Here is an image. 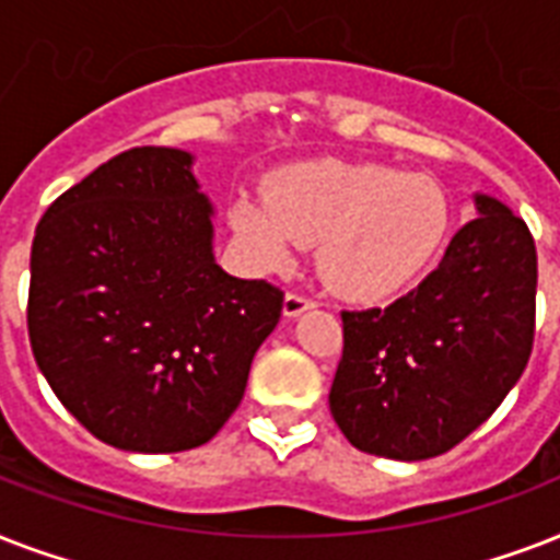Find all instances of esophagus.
Here are the masks:
<instances>
[{
  "mask_svg": "<svg viewBox=\"0 0 560 560\" xmlns=\"http://www.w3.org/2000/svg\"><path fill=\"white\" fill-rule=\"evenodd\" d=\"M311 307H316L314 299L302 296V293H288L284 296V316L288 319H296V316H302L305 311H311Z\"/></svg>",
  "mask_w": 560,
  "mask_h": 560,
  "instance_id": "esophagus-1",
  "label": "esophagus"
}]
</instances>
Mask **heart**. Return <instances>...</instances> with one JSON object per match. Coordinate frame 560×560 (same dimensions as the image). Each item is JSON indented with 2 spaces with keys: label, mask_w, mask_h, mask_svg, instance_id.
<instances>
[{
  "label": "heart",
  "mask_w": 560,
  "mask_h": 560,
  "mask_svg": "<svg viewBox=\"0 0 560 560\" xmlns=\"http://www.w3.org/2000/svg\"><path fill=\"white\" fill-rule=\"evenodd\" d=\"M237 244L261 270H288L316 246V270L337 296L381 305L433 267L451 229V206L433 179L381 162L302 160L264 179L229 209Z\"/></svg>",
  "instance_id": "b5f03b06"
}]
</instances>
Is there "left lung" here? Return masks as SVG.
I'll return each mask as SVG.
<instances>
[{"label": "left lung", "instance_id": "8db88e82", "mask_svg": "<svg viewBox=\"0 0 560 560\" xmlns=\"http://www.w3.org/2000/svg\"><path fill=\"white\" fill-rule=\"evenodd\" d=\"M477 218L416 290L389 307L342 311L331 416L358 451L398 462L447 453L521 381L535 337L538 253L503 200Z\"/></svg>", "mask_w": 560, "mask_h": 560}]
</instances>
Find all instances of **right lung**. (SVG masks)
Instances as JSON below:
<instances>
[{
  "instance_id": "1",
  "label": "right lung",
  "mask_w": 560,
  "mask_h": 560,
  "mask_svg": "<svg viewBox=\"0 0 560 560\" xmlns=\"http://www.w3.org/2000/svg\"><path fill=\"white\" fill-rule=\"evenodd\" d=\"M194 153L133 148L60 194L31 246L28 337L60 404L130 453L200 447L244 398L284 293L214 258Z\"/></svg>"
}]
</instances>
